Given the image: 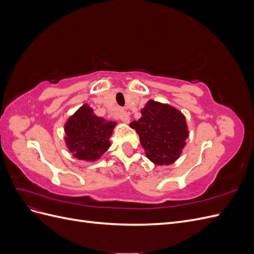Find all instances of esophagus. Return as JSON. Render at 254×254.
Segmentation results:
<instances>
[{"mask_svg": "<svg viewBox=\"0 0 254 254\" xmlns=\"http://www.w3.org/2000/svg\"><path fill=\"white\" fill-rule=\"evenodd\" d=\"M120 120L123 123H126V124H128V123L130 122L129 112H127V111H121V113H120Z\"/></svg>", "mask_w": 254, "mask_h": 254, "instance_id": "34e87169", "label": "esophagus"}]
</instances>
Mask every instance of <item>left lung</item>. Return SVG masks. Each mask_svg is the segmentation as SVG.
<instances>
[{
	"mask_svg": "<svg viewBox=\"0 0 254 254\" xmlns=\"http://www.w3.org/2000/svg\"><path fill=\"white\" fill-rule=\"evenodd\" d=\"M142 117L130 123L153 164L171 165L179 159L190 135L184 114L175 107L149 99Z\"/></svg>",
	"mask_w": 254,
	"mask_h": 254,
	"instance_id": "obj_1",
	"label": "left lung"
}]
</instances>
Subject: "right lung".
<instances>
[{"mask_svg": "<svg viewBox=\"0 0 254 254\" xmlns=\"http://www.w3.org/2000/svg\"><path fill=\"white\" fill-rule=\"evenodd\" d=\"M117 125V122L97 117L94 110L84 104L65 122L66 147L74 158L94 162L109 149L110 137Z\"/></svg>", "mask_w": 254, "mask_h": 254, "instance_id": "1", "label": "right lung"}]
</instances>
